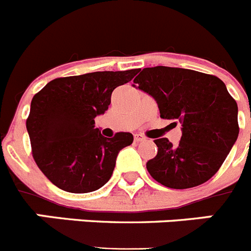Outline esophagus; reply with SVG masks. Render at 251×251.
I'll list each match as a JSON object with an SVG mask.
<instances>
[{
  "label": "esophagus",
  "mask_w": 251,
  "mask_h": 251,
  "mask_svg": "<svg viewBox=\"0 0 251 251\" xmlns=\"http://www.w3.org/2000/svg\"><path fill=\"white\" fill-rule=\"evenodd\" d=\"M134 141H136V142L146 141V137L142 136V134H134Z\"/></svg>",
  "instance_id": "34e87169"
}]
</instances>
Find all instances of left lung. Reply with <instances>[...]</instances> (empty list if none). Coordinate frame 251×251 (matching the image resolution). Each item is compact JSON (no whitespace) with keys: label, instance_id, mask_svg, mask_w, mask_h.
<instances>
[{"label":"left lung","instance_id":"left-lung-1","mask_svg":"<svg viewBox=\"0 0 251 251\" xmlns=\"http://www.w3.org/2000/svg\"><path fill=\"white\" fill-rule=\"evenodd\" d=\"M133 83L154 98L161 118L182 127L178 145L154 139L158 151L147 162L151 176L176 190L208 181L239 136L238 104L224 81L190 69L154 66L143 69Z\"/></svg>","mask_w":251,"mask_h":251}]
</instances>
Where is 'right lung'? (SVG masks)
<instances>
[{
	"mask_svg": "<svg viewBox=\"0 0 251 251\" xmlns=\"http://www.w3.org/2000/svg\"><path fill=\"white\" fill-rule=\"evenodd\" d=\"M139 72H95L57 77L31 100L26 121L37 167L64 191L86 194L112 177L119 151L132 145V133L101 136L94 118L104 114L113 90Z\"/></svg>",
	"mask_w": 251,
	"mask_h": 251,
	"instance_id": "right-lung-1",
	"label": "right lung"
}]
</instances>
